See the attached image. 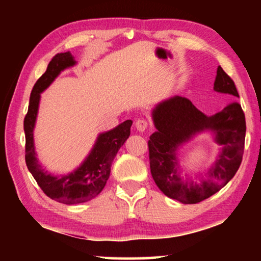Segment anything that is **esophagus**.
<instances>
[{
    "mask_svg": "<svg viewBox=\"0 0 261 261\" xmlns=\"http://www.w3.org/2000/svg\"><path fill=\"white\" fill-rule=\"evenodd\" d=\"M147 126H148V122L146 120H144V118H139V120H137L136 127L138 131L144 132L147 129Z\"/></svg>",
    "mask_w": 261,
    "mask_h": 261,
    "instance_id": "esophagus-1",
    "label": "esophagus"
}]
</instances>
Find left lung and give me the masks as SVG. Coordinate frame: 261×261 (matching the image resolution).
<instances>
[{"mask_svg": "<svg viewBox=\"0 0 261 261\" xmlns=\"http://www.w3.org/2000/svg\"><path fill=\"white\" fill-rule=\"evenodd\" d=\"M214 90L240 98L232 79L219 67ZM156 130L149 136L148 155L151 174L158 188L171 199L183 204H197L220 191L237 173L245 143V115L241 105L232 101L213 116H206L183 96L163 101L153 110ZM211 129L223 152L214 166L207 171V178L200 184L185 182L177 174L175 151L185 141L201 130Z\"/></svg>", "mask_w": 261, "mask_h": 261, "instance_id": "left-lung-1", "label": "left lung"}]
</instances>
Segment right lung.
I'll return each mask as SVG.
<instances>
[{"label":"right lung","mask_w":261,"mask_h":261,"mask_svg":"<svg viewBox=\"0 0 261 261\" xmlns=\"http://www.w3.org/2000/svg\"><path fill=\"white\" fill-rule=\"evenodd\" d=\"M76 63L71 53H60L53 57L48 64L46 72L38 79L31 92L28 114L24 118L25 131V161L30 173L43 193L53 200L61 204L74 205L93 199L102 191L110 175V167L118 149L130 136L132 121L127 120L120 125L98 137V140L90 155L83 165L73 173L61 176H53L42 169L35 158L33 144V129L37 118L40 93L50 85L65 68Z\"/></svg>","instance_id":"obj_1"}]
</instances>
